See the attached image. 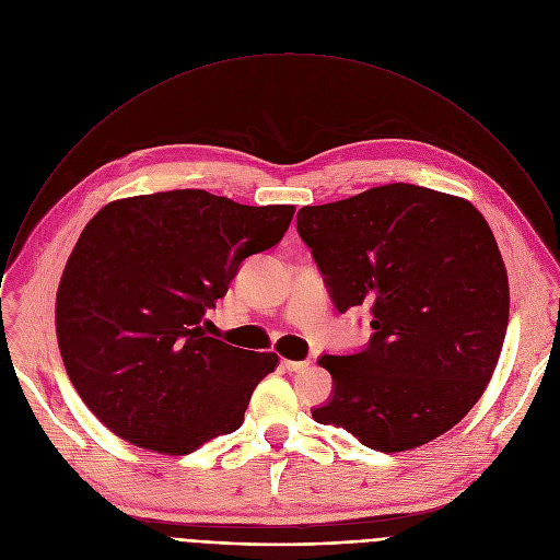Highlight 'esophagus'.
I'll list each match as a JSON object with an SVG mask.
<instances>
[{"label": "esophagus", "instance_id": "esophagus-1", "mask_svg": "<svg viewBox=\"0 0 560 560\" xmlns=\"http://www.w3.org/2000/svg\"><path fill=\"white\" fill-rule=\"evenodd\" d=\"M307 363H310L307 359H303V361H288V359H283V361H281V365H283L288 372H299V370H303Z\"/></svg>", "mask_w": 560, "mask_h": 560}]
</instances>
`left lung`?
Instances as JSON below:
<instances>
[{"mask_svg": "<svg viewBox=\"0 0 560 560\" xmlns=\"http://www.w3.org/2000/svg\"><path fill=\"white\" fill-rule=\"evenodd\" d=\"M296 232L339 312L368 305L374 330L322 354L332 394L316 423L376 452L419 447L454 428L497 368L510 316L497 238L469 201L412 184L305 206Z\"/></svg>", "mask_w": 560, "mask_h": 560, "instance_id": "obj_1", "label": "left lung"}]
</instances>
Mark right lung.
Instances as JSON below:
<instances>
[{
  "label": "right lung",
  "mask_w": 560,
  "mask_h": 560,
  "mask_svg": "<svg viewBox=\"0 0 560 560\" xmlns=\"http://www.w3.org/2000/svg\"><path fill=\"white\" fill-rule=\"evenodd\" d=\"M294 206H244L171 190L104 206L84 228L57 290L66 372L117 436L190 454L242 428L279 361L206 330L242 264L275 248Z\"/></svg>",
  "instance_id": "add662e5"
}]
</instances>
